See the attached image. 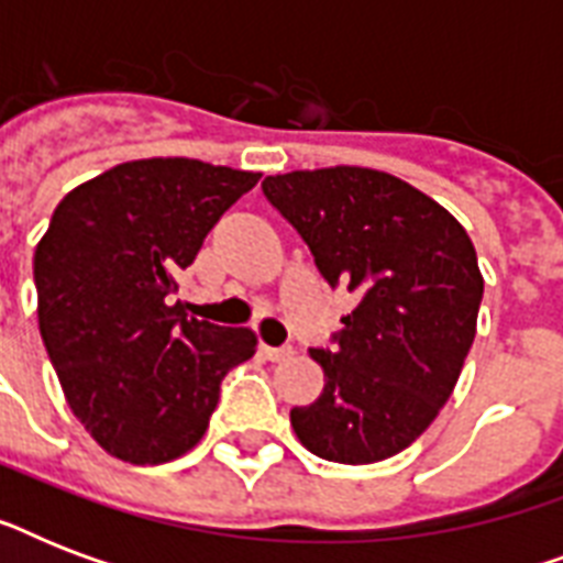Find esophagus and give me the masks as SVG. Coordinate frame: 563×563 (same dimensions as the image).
Segmentation results:
<instances>
[{"label":"esophagus","instance_id":"obj_1","mask_svg":"<svg viewBox=\"0 0 563 563\" xmlns=\"http://www.w3.org/2000/svg\"><path fill=\"white\" fill-rule=\"evenodd\" d=\"M260 351H263V356L268 362H283V360H289L291 353V347L289 344H283V347H272V344H260Z\"/></svg>","mask_w":563,"mask_h":563}]
</instances>
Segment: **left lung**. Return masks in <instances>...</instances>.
I'll return each mask as SVG.
<instances>
[{"label": "left lung", "mask_w": 563, "mask_h": 563, "mask_svg": "<svg viewBox=\"0 0 563 563\" xmlns=\"http://www.w3.org/2000/svg\"><path fill=\"white\" fill-rule=\"evenodd\" d=\"M265 198L298 230L330 286L356 295L316 402L291 409L309 453L339 464L391 459L438 418L464 368L482 303L467 230L388 172L330 166L272 175Z\"/></svg>", "instance_id": "8db88e82"}]
</instances>
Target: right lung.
Listing matches in <instances>:
<instances>
[{
  "label": "right lung",
  "mask_w": 563,
  "mask_h": 563,
  "mask_svg": "<svg viewBox=\"0 0 563 563\" xmlns=\"http://www.w3.org/2000/svg\"><path fill=\"white\" fill-rule=\"evenodd\" d=\"M256 180L189 157L119 163L66 192L37 242L48 360L75 418L122 462L189 453L224 374L254 356L247 327L187 318L175 295L203 236Z\"/></svg>",
  "instance_id": "obj_1"
}]
</instances>
